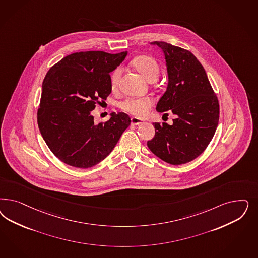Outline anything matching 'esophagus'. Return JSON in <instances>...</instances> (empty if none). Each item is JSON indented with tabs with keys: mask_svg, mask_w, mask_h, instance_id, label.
Segmentation results:
<instances>
[{
	"mask_svg": "<svg viewBox=\"0 0 258 258\" xmlns=\"http://www.w3.org/2000/svg\"><path fill=\"white\" fill-rule=\"evenodd\" d=\"M131 123L133 125H140L143 123V121H142V119L133 116V117H131Z\"/></svg>",
	"mask_w": 258,
	"mask_h": 258,
	"instance_id": "1",
	"label": "esophagus"
}]
</instances>
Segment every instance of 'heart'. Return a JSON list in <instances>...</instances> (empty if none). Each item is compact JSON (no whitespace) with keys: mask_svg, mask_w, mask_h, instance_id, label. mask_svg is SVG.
I'll return each instance as SVG.
<instances>
[{"mask_svg":"<svg viewBox=\"0 0 258 258\" xmlns=\"http://www.w3.org/2000/svg\"><path fill=\"white\" fill-rule=\"evenodd\" d=\"M132 67L141 73L147 81H156L160 73L158 61L150 56H139L131 61ZM121 75V70L116 68L111 76V84L115 87ZM154 101L148 97L144 98H127L119 103V108L136 116H144L153 105Z\"/></svg>","mask_w":258,"mask_h":258,"instance_id":"1","label":"heart"}]
</instances>
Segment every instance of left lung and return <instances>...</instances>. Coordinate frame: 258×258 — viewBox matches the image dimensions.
I'll list each match as a JSON object with an SVG mask.
<instances>
[{"label": "left lung", "instance_id": "left-lung-1", "mask_svg": "<svg viewBox=\"0 0 258 258\" xmlns=\"http://www.w3.org/2000/svg\"><path fill=\"white\" fill-rule=\"evenodd\" d=\"M165 56L168 85L157 111L176 116L173 124L155 122V137L147 142L151 152L173 165L198 158L216 133L219 104L205 69L189 50L165 42H151Z\"/></svg>", "mask_w": 258, "mask_h": 258}]
</instances>
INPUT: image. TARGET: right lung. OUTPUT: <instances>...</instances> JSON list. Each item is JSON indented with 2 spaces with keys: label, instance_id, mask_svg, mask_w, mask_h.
<instances>
[{
  "label": "right lung",
  "instance_id": "right-lung-1",
  "mask_svg": "<svg viewBox=\"0 0 258 258\" xmlns=\"http://www.w3.org/2000/svg\"><path fill=\"white\" fill-rule=\"evenodd\" d=\"M127 51L77 52L51 67L42 86L38 125L48 148L70 166L90 168L108 156L131 123L125 113H112L96 124L91 115L112 91L110 72Z\"/></svg>",
  "mask_w": 258,
  "mask_h": 258
}]
</instances>
